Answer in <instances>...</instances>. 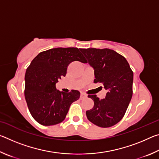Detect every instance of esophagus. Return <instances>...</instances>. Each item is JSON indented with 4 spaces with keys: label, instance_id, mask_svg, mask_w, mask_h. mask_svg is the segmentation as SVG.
I'll return each instance as SVG.
<instances>
[{
    "label": "esophagus",
    "instance_id": "1",
    "mask_svg": "<svg viewBox=\"0 0 159 159\" xmlns=\"http://www.w3.org/2000/svg\"><path fill=\"white\" fill-rule=\"evenodd\" d=\"M80 99H85V98H87V95H85V93H80Z\"/></svg>",
    "mask_w": 159,
    "mask_h": 159
}]
</instances>
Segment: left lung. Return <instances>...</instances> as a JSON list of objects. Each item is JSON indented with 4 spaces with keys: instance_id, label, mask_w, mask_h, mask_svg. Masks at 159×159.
I'll return each instance as SVG.
<instances>
[{
    "instance_id": "8db88e82",
    "label": "left lung",
    "mask_w": 159,
    "mask_h": 159,
    "mask_svg": "<svg viewBox=\"0 0 159 159\" xmlns=\"http://www.w3.org/2000/svg\"><path fill=\"white\" fill-rule=\"evenodd\" d=\"M81 52L94 69V83H101L107 92L103 99L88 95L94 107L86 111V116L99 127H111L122 119L130 102L133 72L126 59L113 50L88 48Z\"/></svg>"
}]
</instances>
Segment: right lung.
<instances>
[{
  "label": "right lung",
  "mask_w": 159,
  "mask_h": 159,
  "mask_svg": "<svg viewBox=\"0 0 159 159\" xmlns=\"http://www.w3.org/2000/svg\"><path fill=\"white\" fill-rule=\"evenodd\" d=\"M81 48H57L40 52L25 74V96L29 111L43 125L63 121L69 107L80 98L78 90L64 93L56 89V83L65 76L67 66L74 61L86 63Z\"/></svg>",
  "instance_id": "1"
}]
</instances>
